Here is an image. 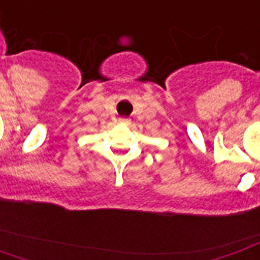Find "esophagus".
Returning a JSON list of instances; mask_svg holds the SVG:
<instances>
[{
	"mask_svg": "<svg viewBox=\"0 0 260 260\" xmlns=\"http://www.w3.org/2000/svg\"><path fill=\"white\" fill-rule=\"evenodd\" d=\"M118 122H120V124H122V125H128V124H131V120L129 118H120V120H118Z\"/></svg>",
	"mask_w": 260,
	"mask_h": 260,
	"instance_id": "obj_1",
	"label": "esophagus"
}]
</instances>
